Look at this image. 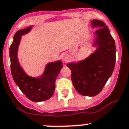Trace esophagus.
<instances>
[{"instance_id": "obj_1", "label": "esophagus", "mask_w": 129, "mask_h": 129, "mask_svg": "<svg viewBox=\"0 0 129 129\" xmlns=\"http://www.w3.org/2000/svg\"><path fill=\"white\" fill-rule=\"evenodd\" d=\"M61 60H63L64 62H67V61L69 60V56L66 53H63L61 55Z\"/></svg>"}]
</instances>
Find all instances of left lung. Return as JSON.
<instances>
[{
    "label": "left lung",
    "instance_id": "left-lung-1",
    "mask_svg": "<svg viewBox=\"0 0 129 129\" xmlns=\"http://www.w3.org/2000/svg\"><path fill=\"white\" fill-rule=\"evenodd\" d=\"M94 32L92 47L96 49L84 60L67 64L75 89L82 95H97L112 74L116 63V45L108 26L99 20L91 21Z\"/></svg>",
    "mask_w": 129,
    "mask_h": 129
}]
</instances>
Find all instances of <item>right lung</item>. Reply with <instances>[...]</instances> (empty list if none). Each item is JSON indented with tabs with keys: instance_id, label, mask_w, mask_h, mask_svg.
<instances>
[{
	"instance_id": "obj_1",
	"label": "right lung",
	"mask_w": 129,
	"mask_h": 129,
	"mask_svg": "<svg viewBox=\"0 0 129 129\" xmlns=\"http://www.w3.org/2000/svg\"><path fill=\"white\" fill-rule=\"evenodd\" d=\"M33 25L19 30L15 33L10 48L11 72L15 84L24 95L33 102H41L51 98L55 90V82L63 63L60 60L49 62L45 67L44 71L39 77L28 75L21 67L18 58V50L22 36L32 30Z\"/></svg>"
}]
</instances>
